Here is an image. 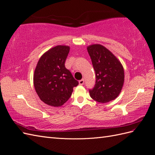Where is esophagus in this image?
Listing matches in <instances>:
<instances>
[{"label": "esophagus", "instance_id": "obj_1", "mask_svg": "<svg viewBox=\"0 0 155 155\" xmlns=\"http://www.w3.org/2000/svg\"><path fill=\"white\" fill-rule=\"evenodd\" d=\"M84 79H82V80L79 81L78 83H79V84H80V85H83V84H84Z\"/></svg>", "mask_w": 155, "mask_h": 155}]
</instances>
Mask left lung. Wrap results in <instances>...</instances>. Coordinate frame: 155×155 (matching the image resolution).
I'll return each instance as SVG.
<instances>
[{
	"label": "left lung",
	"mask_w": 155,
	"mask_h": 155,
	"mask_svg": "<svg viewBox=\"0 0 155 155\" xmlns=\"http://www.w3.org/2000/svg\"><path fill=\"white\" fill-rule=\"evenodd\" d=\"M96 74V84L90 90L91 98L100 103L116 99L124 83V67L110 50L100 44L87 47Z\"/></svg>",
	"instance_id": "obj_1"
}]
</instances>
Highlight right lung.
Returning a JSON list of instances; mask_svg holds the SVG:
<instances>
[{
	"mask_svg": "<svg viewBox=\"0 0 155 155\" xmlns=\"http://www.w3.org/2000/svg\"><path fill=\"white\" fill-rule=\"evenodd\" d=\"M70 51L67 45H57L44 53L38 61L34 74L35 91L42 102L59 107L71 97L78 84L64 63Z\"/></svg>",
	"mask_w": 155,
	"mask_h": 155,
	"instance_id": "right-lung-1",
	"label": "right lung"
}]
</instances>
